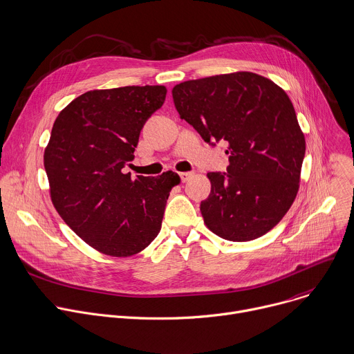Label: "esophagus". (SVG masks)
I'll return each mask as SVG.
<instances>
[{"label":"esophagus","mask_w":354,"mask_h":354,"mask_svg":"<svg viewBox=\"0 0 354 354\" xmlns=\"http://www.w3.org/2000/svg\"><path fill=\"white\" fill-rule=\"evenodd\" d=\"M192 176H194V173H192V171H183V173H180V178H181V181H183V183L188 181Z\"/></svg>","instance_id":"34e87169"}]
</instances>
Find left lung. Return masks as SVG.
Wrapping results in <instances>:
<instances>
[{
  "label": "left lung",
  "instance_id": "left-lung-1",
  "mask_svg": "<svg viewBox=\"0 0 354 354\" xmlns=\"http://www.w3.org/2000/svg\"><path fill=\"white\" fill-rule=\"evenodd\" d=\"M174 106L205 142L226 140L227 173H207L201 214L229 241L255 240L273 229L296 199L306 139L286 92L254 73L185 81Z\"/></svg>",
  "mask_w": 354,
  "mask_h": 354
}]
</instances>
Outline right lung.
<instances>
[{
	"label": "right lung",
	"mask_w": 354,
	"mask_h": 354,
	"mask_svg": "<svg viewBox=\"0 0 354 354\" xmlns=\"http://www.w3.org/2000/svg\"><path fill=\"white\" fill-rule=\"evenodd\" d=\"M166 93L160 85L89 91L54 121L44 151L53 205L102 254H138L160 232L178 174L132 180L122 169L133 160L140 129L163 106Z\"/></svg>",
	"instance_id": "right-lung-1"
}]
</instances>
